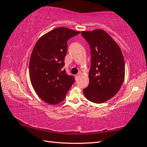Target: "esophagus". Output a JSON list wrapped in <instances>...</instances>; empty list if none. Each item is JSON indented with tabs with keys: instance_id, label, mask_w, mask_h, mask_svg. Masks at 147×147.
I'll return each instance as SVG.
<instances>
[{
	"instance_id": "obj_1",
	"label": "esophagus",
	"mask_w": 147,
	"mask_h": 147,
	"mask_svg": "<svg viewBox=\"0 0 147 147\" xmlns=\"http://www.w3.org/2000/svg\"><path fill=\"white\" fill-rule=\"evenodd\" d=\"M80 76V74H76V80H78Z\"/></svg>"
}]
</instances>
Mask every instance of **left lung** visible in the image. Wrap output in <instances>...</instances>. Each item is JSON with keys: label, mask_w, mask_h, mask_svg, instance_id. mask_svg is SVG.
<instances>
[{"label": "left lung", "mask_w": 147, "mask_h": 147, "mask_svg": "<svg viewBox=\"0 0 147 147\" xmlns=\"http://www.w3.org/2000/svg\"><path fill=\"white\" fill-rule=\"evenodd\" d=\"M91 51L89 85L83 89L85 97L93 103H104L118 92L123 85L125 65L121 49L102 30L82 32Z\"/></svg>", "instance_id": "obj_1"}]
</instances>
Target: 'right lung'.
<instances>
[{
	"instance_id": "right-lung-1",
	"label": "right lung",
	"mask_w": 147,
	"mask_h": 147,
	"mask_svg": "<svg viewBox=\"0 0 147 147\" xmlns=\"http://www.w3.org/2000/svg\"><path fill=\"white\" fill-rule=\"evenodd\" d=\"M78 34L66 28H57L34 46L29 66L31 83L39 97L48 104L61 102L74 83V77L67 74L63 67L67 40Z\"/></svg>"
}]
</instances>
